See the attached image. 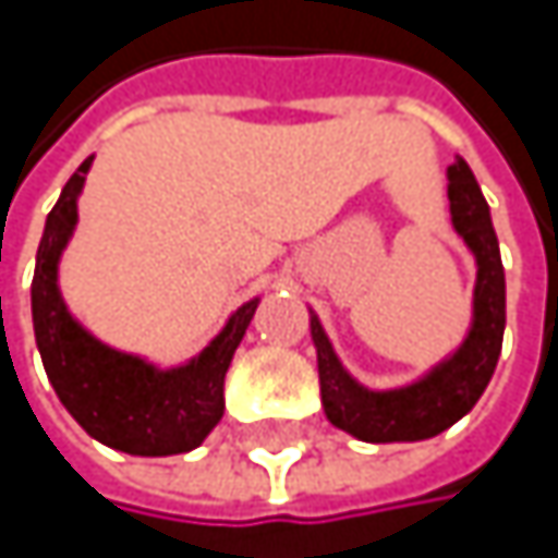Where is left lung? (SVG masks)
<instances>
[{"instance_id": "obj_1", "label": "left lung", "mask_w": 558, "mask_h": 558, "mask_svg": "<svg viewBox=\"0 0 558 558\" xmlns=\"http://www.w3.org/2000/svg\"><path fill=\"white\" fill-rule=\"evenodd\" d=\"M449 177V213L452 229L472 248L475 278V313L465 342L407 388L368 390L359 385L332 352L319 319H310L323 410L332 426L352 433L362 442H416L439 436L456 420H462L485 393L501 355L504 342V265L498 235L492 226L488 203L472 168L456 158L446 170Z\"/></svg>"}]
</instances>
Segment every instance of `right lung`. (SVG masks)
<instances>
[{
	"label": "right lung",
	"mask_w": 558,
	"mask_h": 558,
	"mask_svg": "<svg viewBox=\"0 0 558 558\" xmlns=\"http://www.w3.org/2000/svg\"><path fill=\"white\" fill-rule=\"evenodd\" d=\"M89 165L93 158H86L60 190L38 245L32 319L45 372L70 416L109 449L129 456L190 452L222 420L226 372L258 310V300L239 306L226 329L196 359L168 372L93 339L70 316L57 287V262L73 235L76 196Z\"/></svg>",
	"instance_id": "obj_1"
}]
</instances>
